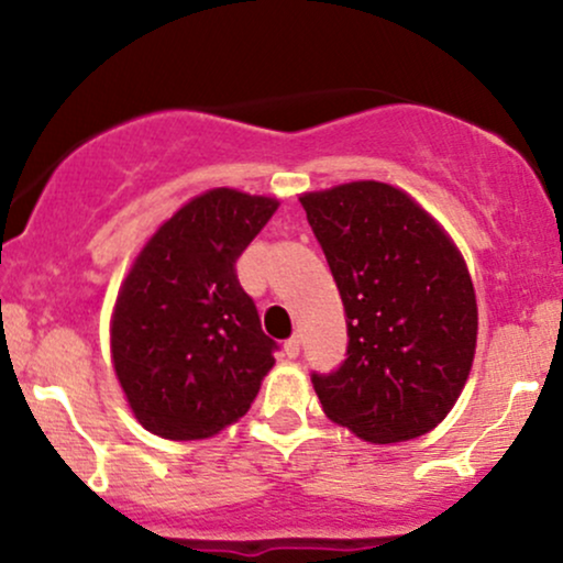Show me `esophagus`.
Returning <instances> with one entry per match:
<instances>
[{"mask_svg": "<svg viewBox=\"0 0 563 563\" xmlns=\"http://www.w3.org/2000/svg\"><path fill=\"white\" fill-rule=\"evenodd\" d=\"M283 349H286V357H288V360H296V357H299L301 339H299V335H290L286 344H283Z\"/></svg>", "mask_w": 563, "mask_h": 563, "instance_id": "esophagus-1", "label": "esophagus"}]
</instances>
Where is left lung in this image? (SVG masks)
Returning a JSON list of instances; mask_svg holds the SVG:
<instances>
[{"instance_id": "1", "label": "left lung", "mask_w": 563, "mask_h": 563, "mask_svg": "<svg viewBox=\"0 0 563 563\" xmlns=\"http://www.w3.org/2000/svg\"><path fill=\"white\" fill-rule=\"evenodd\" d=\"M299 200L346 314V360L312 371L322 410L376 444L426 434L474 363L479 322L463 256L391 185L349 183Z\"/></svg>"}]
</instances>
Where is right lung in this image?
<instances>
[{
  "mask_svg": "<svg viewBox=\"0 0 563 563\" xmlns=\"http://www.w3.org/2000/svg\"><path fill=\"white\" fill-rule=\"evenodd\" d=\"M277 200L209 190L161 224L115 301L111 352L134 416L153 434L206 439L249 412L277 344L235 264Z\"/></svg>",
  "mask_w": 563,
  "mask_h": 563,
  "instance_id": "1",
  "label": "right lung"
}]
</instances>
